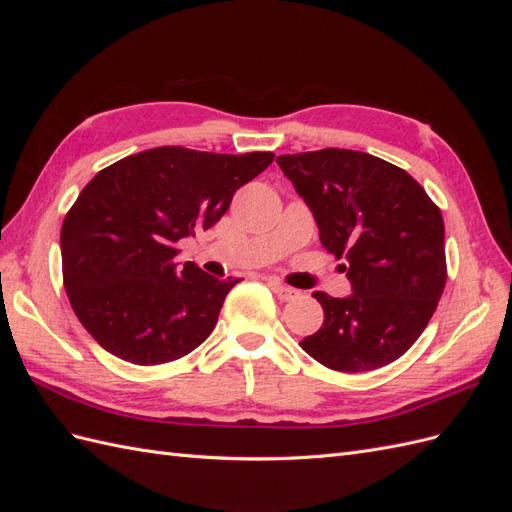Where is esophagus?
Segmentation results:
<instances>
[{
	"label": "esophagus",
	"mask_w": 512,
	"mask_h": 512,
	"mask_svg": "<svg viewBox=\"0 0 512 512\" xmlns=\"http://www.w3.org/2000/svg\"><path fill=\"white\" fill-rule=\"evenodd\" d=\"M267 284H269V288L277 294V299H282V301H292V299H297V297H299V290L288 288V286H284V284H280V282L269 280Z\"/></svg>",
	"instance_id": "34e87169"
}]
</instances>
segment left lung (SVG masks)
Listing matches in <instances>:
<instances>
[{
    "mask_svg": "<svg viewBox=\"0 0 512 512\" xmlns=\"http://www.w3.org/2000/svg\"><path fill=\"white\" fill-rule=\"evenodd\" d=\"M305 200L320 243L342 265L352 294L314 292L320 331L301 348L335 371H371L399 359L427 327L446 284L440 209L406 170L350 149L277 158Z\"/></svg>",
    "mask_w": 512,
    "mask_h": 512,
    "instance_id": "obj_1",
    "label": "left lung"
}]
</instances>
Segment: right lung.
Here are the masks:
<instances>
[{"instance_id": "1", "label": "right lung", "mask_w": 512, "mask_h": 512, "mask_svg": "<svg viewBox=\"0 0 512 512\" xmlns=\"http://www.w3.org/2000/svg\"><path fill=\"white\" fill-rule=\"evenodd\" d=\"M273 158L158 147L85 185L61 226V265L74 314L106 352L160 365L205 342L239 280L179 267L177 243L218 222Z\"/></svg>"}]
</instances>
